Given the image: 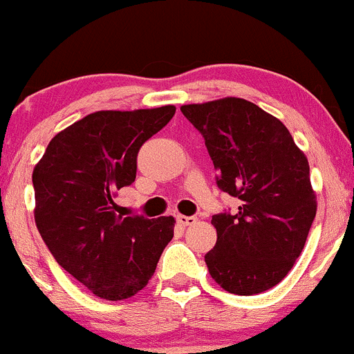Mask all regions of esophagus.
<instances>
[{
    "label": "esophagus",
    "mask_w": 354,
    "mask_h": 354,
    "mask_svg": "<svg viewBox=\"0 0 354 354\" xmlns=\"http://www.w3.org/2000/svg\"><path fill=\"white\" fill-rule=\"evenodd\" d=\"M197 221V218H194V216H184V214H178L177 216V223L180 224V226H191Z\"/></svg>",
    "instance_id": "obj_1"
}]
</instances>
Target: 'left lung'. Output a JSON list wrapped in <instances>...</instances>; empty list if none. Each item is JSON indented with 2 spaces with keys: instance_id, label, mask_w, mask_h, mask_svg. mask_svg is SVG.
I'll list each match as a JSON object with an SVG mask.
<instances>
[{
  "instance_id": "8db88e82",
  "label": "left lung",
  "mask_w": 354,
  "mask_h": 354,
  "mask_svg": "<svg viewBox=\"0 0 354 354\" xmlns=\"http://www.w3.org/2000/svg\"><path fill=\"white\" fill-rule=\"evenodd\" d=\"M201 131L218 187L238 197L214 214L218 241L207 270L224 290L253 295L282 282L306 245L317 211L309 162L279 118L241 97L180 106Z\"/></svg>"
}]
</instances>
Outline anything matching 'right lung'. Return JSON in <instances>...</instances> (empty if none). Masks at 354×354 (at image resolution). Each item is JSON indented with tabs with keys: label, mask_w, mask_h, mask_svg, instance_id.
<instances>
[{
	"label": "right lung",
	"mask_w": 354,
	"mask_h": 354,
	"mask_svg": "<svg viewBox=\"0 0 354 354\" xmlns=\"http://www.w3.org/2000/svg\"><path fill=\"white\" fill-rule=\"evenodd\" d=\"M176 106L96 111L59 131L33 169L35 224L57 263L96 297L123 300L153 277L176 219L116 214L135 182L136 155Z\"/></svg>",
	"instance_id": "1"
}]
</instances>
